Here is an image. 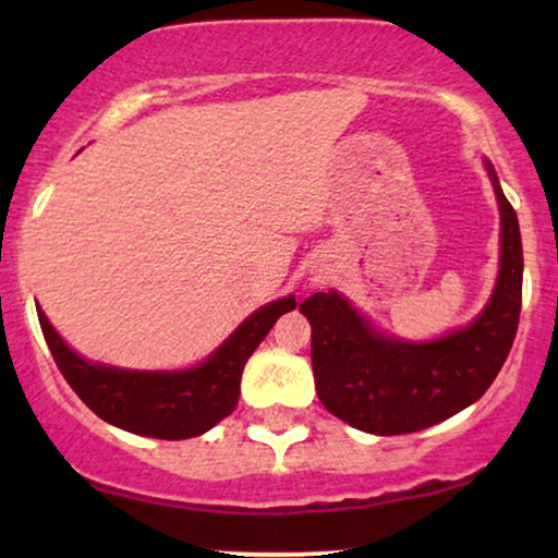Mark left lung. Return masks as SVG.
<instances>
[{"mask_svg":"<svg viewBox=\"0 0 558 558\" xmlns=\"http://www.w3.org/2000/svg\"><path fill=\"white\" fill-rule=\"evenodd\" d=\"M485 167L500 205V271L475 323L432 342H403L380 335L338 292L300 304L312 325L319 401L355 429L391 437L445 422L475 403L506 363L521 317L523 246L513 205L493 165Z\"/></svg>","mask_w":558,"mask_h":558,"instance_id":"1","label":"left lung"}]
</instances>
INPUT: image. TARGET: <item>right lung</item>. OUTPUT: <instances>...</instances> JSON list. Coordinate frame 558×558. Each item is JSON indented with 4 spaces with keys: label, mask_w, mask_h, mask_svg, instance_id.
Listing matches in <instances>:
<instances>
[{
    "label": "right lung",
    "mask_w": 558,
    "mask_h": 558,
    "mask_svg": "<svg viewBox=\"0 0 558 558\" xmlns=\"http://www.w3.org/2000/svg\"><path fill=\"white\" fill-rule=\"evenodd\" d=\"M294 307V296L266 304L243 319L239 330L208 361L172 373L121 371L88 363L65 345L40 307L37 319L63 378L96 416L142 437L190 439L213 429L235 409L243 365L274 323Z\"/></svg>",
    "instance_id": "obj_1"
}]
</instances>
